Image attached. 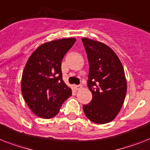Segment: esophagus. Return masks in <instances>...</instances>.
I'll return each mask as SVG.
<instances>
[{"instance_id": "esophagus-1", "label": "esophagus", "mask_w": 150, "mask_h": 150, "mask_svg": "<svg viewBox=\"0 0 150 150\" xmlns=\"http://www.w3.org/2000/svg\"><path fill=\"white\" fill-rule=\"evenodd\" d=\"M81 88H82V85H76V86H75V89H76V90H80Z\"/></svg>"}]
</instances>
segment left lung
Segmentation results:
<instances>
[{
	"mask_svg": "<svg viewBox=\"0 0 150 150\" xmlns=\"http://www.w3.org/2000/svg\"><path fill=\"white\" fill-rule=\"evenodd\" d=\"M82 42L90 67L87 86L93 95L91 102L83 109L90 121L104 124L114 120L124 102L127 90L124 69L107 45L86 38Z\"/></svg>",
	"mask_w": 150,
	"mask_h": 150,
	"instance_id": "8db88e82",
	"label": "left lung"
}]
</instances>
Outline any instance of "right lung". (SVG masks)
<instances>
[{
  "label": "right lung",
  "mask_w": 150,
  "mask_h": 150,
  "mask_svg": "<svg viewBox=\"0 0 150 150\" xmlns=\"http://www.w3.org/2000/svg\"><path fill=\"white\" fill-rule=\"evenodd\" d=\"M75 41V38H64L41 44L26 64L21 79L22 95L39 117H55L63 103L72 95L62 78L61 62Z\"/></svg>",
  "instance_id": "right-lung-1"
}]
</instances>
